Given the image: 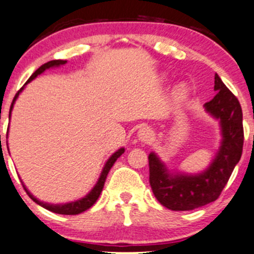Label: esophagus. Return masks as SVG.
<instances>
[{
  "label": "esophagus",
  "mask_w": 254,
  "mask_h": 254,
  "mask_svg": "<svg viewBox=\"0 0 254 254\" xmlns=\"http://www.w3.org/2000/svg\"><path fill=\"white\" fill-rule=\"evenodd\" d=\"M137 137L141 142H149L153 137V131L149 127H141L137 132Z\"/></svg>",
  "instance_id": "obj_1"
}]
</instances>
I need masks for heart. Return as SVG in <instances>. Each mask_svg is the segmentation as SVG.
I'll use <instances>...</instances> for the list:
<instances>
[{
    "label": "heart",
    "instance_id": "1",
    "mask_svg": "<svg viewBox=\"0 0 254 254\" xmlns=\"http://www.w3.org/2000/svg\"><path fill=\"white\" fill-rule=\"evenodd\" d=\"M188 93V87H186L185 84H179V86L174 89V99H176V100H183V99L186 98Z\"/></svg>",
    "mask_w": 254,
    "mask_h": 254
}]
</instances>
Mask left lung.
Masks as SVG:
<instances>
[{
	"label": "left lung",
	"mask_w": 254,
	"mask_h": 254,
	"mask_svg": "<svg viewBox=\"0 0 254 254\" xmlns=\"http://www.w3.org/2000/svg\"><path fill=\"white\" fill-rule=\"evenodd\" d=\"M214 90L217 94L204 104V109L220 123L222 139L209 167L200 173L188 174L170 171L155 153L148 156L149 183L154 196L171 210H193L216 200L240 161L244 145L240 103L217 74H215Z\"/></svg>",
	"instance_id": "obj_1"
}]
</instances>
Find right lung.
<instances>
[{
	"instance_id": "add662e5",
	"label": "right lung",
	"mask_w": 254,
	"mask_h": 254,
	"mask_svg": "<svg viewBox=\"0 0 254 254\" xmlns=\"http://www.w3.org/2000/svg\"><path fill=\"white\" fill-rule=\"evenodd\" d=\"M65 63H66V61L55 60V61H50V62L43 64L42 66H39V68H38L37 70L34 71L33 74H32V76L28 78L26 84H27L28 82H31V81L34 80V78H36L38 75L43 74V72L45 70H48V69L57 68V66L64 65ZM26 84H25V86H26ZM25 86L22 87V88L20 89L19 92L16 93L15 97H14V99H13V103H11L10 110H9V118H10V115H11V110H13V107H14V104H15L16 99H17V97H19L20 93L24 90ZM7 136H8V133H7ZM124 151H125L124 148H119L117 151H115V153H113L112 155L109 157V160H107L106 164H105L103 171H101V173H100V177H99L98 182L94 185V188H93L92 190H90L88 193L86 194V196L80 198V199H77V200H74V202H68V203H63V204H50V203L43 202V200H39L38 198L34 197L33 194H32L31 192L27 190V188H26L24 184H22V185H24V189L26 190V192H27V194L30 196L31 199L34 200V202H36L37 204H39V205L43 206V208L48 209V210H50L52 212H56V214H61V215H77V214H81V212L86 211L87 209H89L90 206L93 205V204L97 202L99 196H100L101 191H103V189H104V184H105V180H106L107 174H109V172H110L111 168H112V166L115 165V162L117 161L118 157L121 156L122 154L124 153Z\"/></svg>"
}]
</instances>
